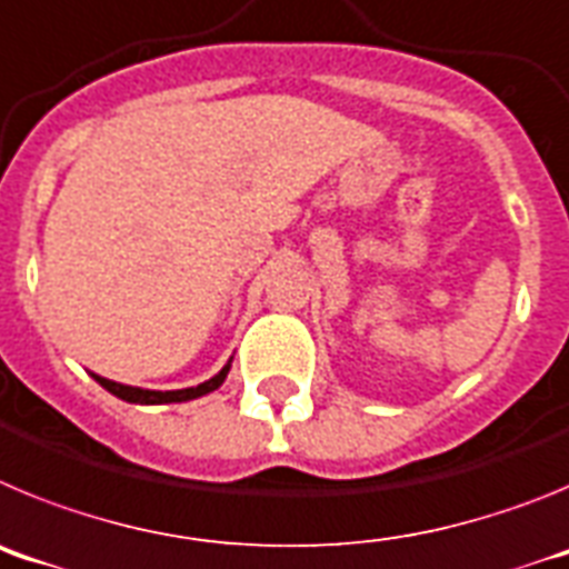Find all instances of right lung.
Masks as SVG:
<instances>
[{"label":"right lung","mask_w":569,"mask_h":569,"mask_svg":"<svg viewBox=\"0 0 569 569\" xmlns=\"http://www.w3.org/2000/svg\"><path fill=\"white\" fill-rule=\"evenodd\" d=\"M230 365H233V359H228V365H224L222 370L213 376V379L202 381V385H196V387H184V390H144V387L119 385V381H110V379H104V376H97V373H90V376H93V379H97L99 385L108 390V393H113L116 399L130 401V405H173V401H190V399H199V396H208V393H213V390H219V387L224 385V379H228Z\"/></svg>","instance_id":"add662e5"}]
</instances>
